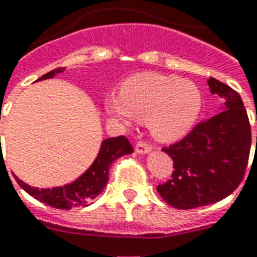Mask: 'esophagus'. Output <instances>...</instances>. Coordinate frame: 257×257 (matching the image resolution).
<instances>
[{
    "label": "esophagus",
    "instance_id": "esophagus-1",
    "mask_svg": "<svg viewBox=\"0 0 257 257\" xmlns=\"http://www.w3.org/2000/svg\"><path fill=\"white\" fill-rule=\"evenodd\" d=\"M151 150H153L151 145H149V143H146L143 141H139L137 143V146H135V153L137 154H149Z\"/></svg>",
    "mask_w": 257,
    "mask_h": 257
}]
</instances>
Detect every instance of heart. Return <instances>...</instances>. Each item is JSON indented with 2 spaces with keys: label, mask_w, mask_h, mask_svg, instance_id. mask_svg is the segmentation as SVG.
<instances>
[{
  "label": "heart",
  "mask_w": 257,
  "mask_h": 257,
  "mask_svg": "<svg viewBox=\"0 0 257 257\" xmlns=\"http://www.w3.org/2000/svg\"><path fill=\"white\" fill-rule=\"evenodd\" d=\"M202 93L195 83L176 75L139 73L127 78L120 95L108 96L104 108L124 124L149 123L158 141L172 143L194 127L202 110Z\"/></svg>",
  "instance_id": "1"
}]
</instances>
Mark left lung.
I'll list each match as a JSON object with an SVG mask.
<instances>
[{
    "instance_id": "left-lung-1",
    "label": "left lung",
    "mask_w": 257,
    "mask_h": 257,
    "mask_svg": "<svg viewBox=\"0 0 257 257\" xmlns=\"http://www.w3.org/2000/svg\"><path fill=\"white\" fill-rule=\"evenodd\" d=\"M208 86L211 94L223 100L221 111L198 123L180 142L162 149L171 157L175 170L171 179L157 190L164 202L178 210L227 198L243 180L248 164L251 126L243 100L215 78L208 79Z\"/></svg>"
}]
</instances>
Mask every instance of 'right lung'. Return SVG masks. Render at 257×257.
Returning a JSON list of instances; mask_svg holds the SVG:
<instances>
[{"label": "right lung", "mask_w": 257, "mask_h": 257, "mask_svg": "<svg viewBox=\"0 0 257 257\" xmlns=\"http://www.w3.org/2000/svg\"><path fill=\"white\" fill-rule=\"evenodd\" d=\"M63 67H58L49 71L45 75L37 79L44 81L53 78L59 73H63ZM134 151L130 142L126 137H115V138L104 139L100 145V150L96 155L93 164L82 174L77 180L65 186L54 187V188H37L26 184L16 176L17 183L24 188L33 198L45 203L47 206L59 208V210H70L75 207L89 206L90 202L95 199L104 190L108 182V168L112 162L123 155H128Z\"/></svg>", "instance_id": "add662e5"}]
</instances>
